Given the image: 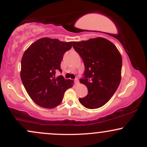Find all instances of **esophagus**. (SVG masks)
I'll list each match as a JSON object with an SVG mask.
<instances>
[{
	"label": "esophagus",
	"instance_id": "34e87169",
	"mask_svg": "<svg viewBox=\"0 0 147 147\" xmlns=\"http://www.w3.org/2000/svg\"><path fill=\"white\" fill-rule=\"evenodd\" d=\"M75 84H79V79H75Z\"/></svg>",
	"mask_w": 147,
	"mask_h": 147
}]
</instances>
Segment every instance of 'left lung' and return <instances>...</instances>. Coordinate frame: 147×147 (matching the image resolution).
I'll return each instance as SVG.
<instances>
[{
	"label": "left lung",
	"mask_w": 147,
	"mask_h": 147,
	"mask_svg": "<svg viewBox=\"0 0 147 147\" xmlns=\"http://www.w3.org/2000/svg\"><path fill=\"white\" fill-rule=\"evenodd\" d=\"M72 46L85 66L84 78L79 81L87 87L88 95L79 98V102L89 109L102 107L120 83L122 56L112 42L101 37L73 42Z\"/></svg>",
	"instance_id": "left-lung-1"
}]
</instances>
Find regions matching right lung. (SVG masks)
Here are the masks:
<instances>
[{"label": "right lung", "instance_id": "add662e5", "mask_svg": "<svg viewBox=\"0 0 147 147\" xmlns=\"http://www.w3.org/2000/svg\"><path fill=\"white\" fill-rule=\"evenodd\" d=\"M73 42L40 38L25 50L21 59V78L25 90L37 105L53 109L61 103L65 91L72 87L73 81L62 75L61 63L65 52Z\"/></svg>", "mask_w": 147, "mask_h": 147}]
</instances>
